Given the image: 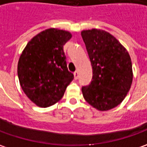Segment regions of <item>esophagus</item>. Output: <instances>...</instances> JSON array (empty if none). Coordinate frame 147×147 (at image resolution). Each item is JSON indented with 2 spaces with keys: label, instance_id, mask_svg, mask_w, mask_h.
Returning a JSON list of instances; mask_svg holds the SVG:
<instances>
[{
  "label": "esophagus",
  "instance_id": "obj_1",
  "mask_svg": "<svg viewBox=\"0 0 147 147\" xmlns=\"http://www.w3.org/2000/svg\"><path fill=\"white\" fill-rule=\"evenodd\" d=\"M74 77H75V79L76 80H77L79 77V71H76L75 72H74Z\"/></svg>",
  "mask_w": 147,
  "mask_h": 147
}]
</instances>
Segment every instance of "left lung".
Segmentation results:
<instances>
[{"instance_id": "8db88e82", "label": "left lung", "mask_w": 147, "mask_h": 147, "mask_svg": "<svg viewBox=\"0 0 147 147\" xmlns=\"http://www.w3.org/2000/svg\"><path fill=\"white\" fill-rule=\"evenodd\" d=\"M81 36L93 68L91 83L82 87L84 98L98 111H109L121 103L130 89L134 76L131 58L106 31L84 30Z\"/></svg>"}]
</instances>
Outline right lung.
Masks as SVG:
<instances>
[{"instance_id":"right-lung-1","label":"right lung","mask_w":147,"mask_h":147,"mask_svg":"<svg viewBox=\"0 0 147 147\" xmlns=\"http://www.w3.org/2000/svg\"><path fill=\"white\" fill-rule=\"evenodd\" d=\"M71 38L64 30L49 28L35 36L18 63L21 88L36 106L48 107L63 98L74 75L67 67L63 45Z\"/></svg>"}]
</instances>
